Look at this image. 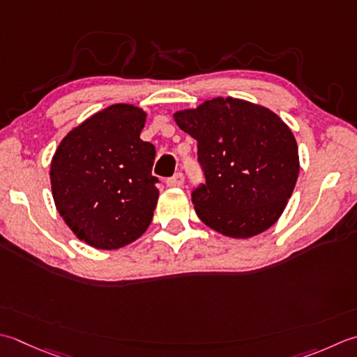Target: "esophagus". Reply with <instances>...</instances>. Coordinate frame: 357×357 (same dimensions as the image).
Wrapping results in <instances>:
<instances>
[{"instance_id": "obj_1", "label": "esophagus", "mask_w": 357, "mask_h": 357, "mask_svg": "<svg viewBox=\"0 0 357 357\" xmlns=\"http://www.w3.org/2000/svg\"><path fill=\"white\" fill-rule=\"evenodd\" d=\"M184 184V174L183 173H176L174 176L167 179V185L169 187H181Z\"/></svg>"}]
</instances>
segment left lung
<instances>
[{"instance_id": "left-lung-1", "label": "left lung", "mask_w": 357, "mask_h": 357, "mask_svg": "<svg viewBox=\"0 0 357 357\" xmlns=\"http://www.w3.org/2000/svg\"><path fill=\"white\" fill-rule=\"evenodd\" d=\"M198 141L206 183L192 195L206 226L250 238L280 218L298 178L296 137L274 111L234 97H215L173 114Z\"/></svg>"}]
</instances>
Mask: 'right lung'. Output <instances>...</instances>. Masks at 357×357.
Here are the masks:
<instances>
[{
    "instance_id": "1",
    "label": "right lung",
    "mask_w": 357,
    "mask_h": 357,
    "mask_svg": "<svg viewBox=\"0 0 357 357\" xmlns=\"http://www.w3.org/2000/svg\"><path fill=\"white\" fill-rule=\"evenodd\" d=\"M145 119L136 105H109L69 131L52 156L55 207L77 238L96 249L127 246L153 220L156 151L141 139Z\"/></svg>"
}]
</instances>
